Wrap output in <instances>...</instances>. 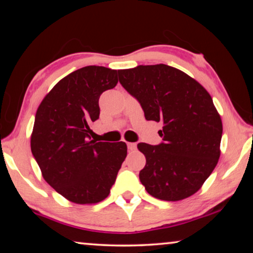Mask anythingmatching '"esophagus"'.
<instances>
[{"mask_svg":"<svg viewBox=\"0 0 253 253\" xmlns=\"http://www.w3.org/2000/svg\"><path fill=\"white\" fill-rule=\"evenodd\" d=\"M127 147H128V149H129L130 152H132V151H136V144L135 143H127Z\"/></svg>","mask_w":253,"mask_h":253,"instance_id":"obj_1","label":"esophagus"}]
</instances>
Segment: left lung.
<instances>
[{
	"instance_id": "left-lung-1",
	"label": "left lung",
	"mask_w": 253,
	"mask_h": 253,
	"mask_svg": "<svg viewBox=\"0 0 253 253\" xmlns=\"http://www.w3.org/2000/svg\"><path fill=\"white\" fill-rule=\"evenodd\" d=\"M119 83L139 101L147 121L162 122L163 143H139L146 157L139 179L148 194L181 201L196 193L221 154L222 121L212 97L185 72L168 65L118 70Z\"/></svg>"
}]
</instances>
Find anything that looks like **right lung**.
<instances>
[{
	"label": "right lung",
	"mask_w": 253,
	"mask_h": 253,
	"mask_svg": "<svg viewBox=\"0 0 253 253\" xmlns=\"http://www.w3.org/2000/svg\"><path fill=\"white\" fill-rule=\"evenodd\" d=\"M117 83V70L84 67L60 80L38 107L32 154L45 182L70 202L105 200L127 156L124 142L89 139L99 118V97Z\"/></svg>",
	"instance_id": "right-lung-1"
}]
</instances>
